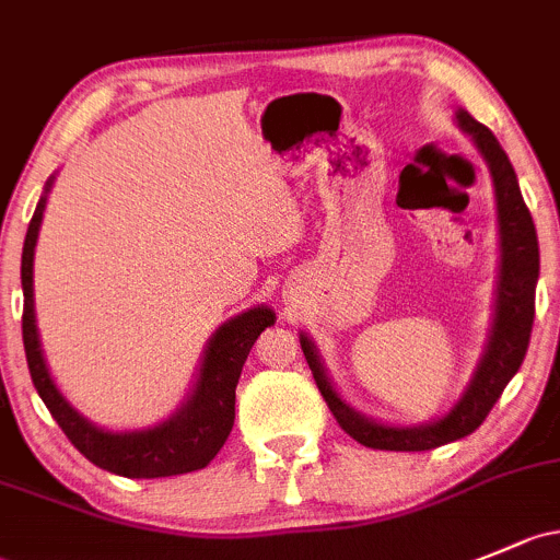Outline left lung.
Listing matches in <instances>:
<instances>
[{
    "label": "left lung",
    "instance_id": "left-lung-1",
    "mask_svg": "<svg viewBox=\"0 0 560 560\" xmlns=\"http://www.w3.org/2000/svg\"><path fill=\"white\" fill-rule=\"evenodd\" d=\"M458 126L467 133H472L475 144L486 158L488 168L493 176V190H497V211H499V238H502V268H499V287H497V319H493L491 338H488V349L482 354L475 378L469 384L464 397L458 399L456 408L448 416H443L434 423H423V427H384L364 416L354 413L343 399L335 394L329 386L325 368H322L319 357H316L314 343L305 335H300V346H303L305 362H308L311 373H314L316 386H319L322 397H325L327 408L332 410L335 421L340 423L349 438L362 443L364 448L375 451H432L440 445L462 440L472 434L475 429L486 421L497 399L502 397L504 386L521 368L523 357H526L528 338H532L534 325V290H537L539 279V244L537 231H534L532 211L517 187V176L513 163H510L508 152L502 150L497 137L488 131L482 122L475 120L467 112L456 115Z\"/></svg>",
    "mask_w": 560,
    "mask_h": 560
}]
</instances>
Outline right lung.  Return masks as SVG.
Instances as JSON below:
<instances>
[{"label": "right lung", "instance_id": "1", "mask_svg": "<svg viewBox=\"0 0 560 560\" xmlns=\"http://www.w3.org/2000/svg\"><path fill=\"white\" fill-rule=\"evenodd\" d=\"M50 187V185H47ZM45 198H39L37 211L28 222L26 241L21 257V284H23V349H26L28 373L34 388L50 410L58 427L69 438L88 462L107 472L122 478H172L203 469L225 445L235 419V386H238L241 368L255 346L257 335L276 322V314L268 305L244 311L235 319L225 322L206 349L201 375L192 397L185 408L155 429L144 432L112 434L88 423L67 399L58 394L50 373L45 368L43 349H39L37 325H34V246H37L39 222H43Z\"/></svg>", "mask_w": 560, "mask_h": 560}]
</instances>
